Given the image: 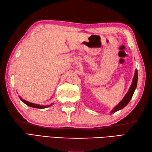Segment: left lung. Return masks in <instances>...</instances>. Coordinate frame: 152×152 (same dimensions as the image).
<instances>
[{
    "label": "left lung",
    "mask_w": 152,
    "mask_h": 152,
    "mask_svg": "<svg viewBox=\"0 0 152 152\" xmlns=\"http://www.w3.org/2000/svg\"><path fill=\"white\" fill-rule=\"evenodd\" d=\"M137 81H138V71H137V70H135L134 76V78L133 80V82H132V84L130 87L129 89L128 92L124 96V98L122 99V101L119 103L118 105L116 106L111 111V114H112V113H115V112L119 110L124 108L125 106H126V105H127L128 103L129 102V101H131V99L132 98V96H133V95L134 94L135 89H136V88H137Z\"/></svg>",
    "instance_id": "left-lung-1"
}]
</instances>
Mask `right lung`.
Returning a JSON list of instances; mask_svg holds the SVG:
<instances>
[{
  "instance_id": "right-lung-1",
  "label": "right lung",
  "mask_w": 152,
  "mask_h": 152,
  "mask_svg": "<svg viewBox=\"0 0 152 152\" xmlns=\"http://www.w3.org/2000/svg\"><path fill=\"white\" fill-rule=\"evenodd\" d=\"M19 99H20L21 101L23 102L25 104H27L28 106H31V107H33V108H40V109H42V108H46L49 107L51 105H52L53 104H51L50 105H47V106H44V105H40V104H34V103H31L28 102L27 101H25V100L23 99L21 96H19Z\"/></svg>"
}]
</instances>
